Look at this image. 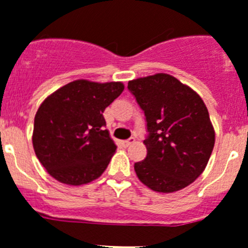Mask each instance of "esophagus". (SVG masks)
Instances as JSON below:
<instances>
[{
    "mask_svg": "<svg viewBox=\"0 0 248 248\" xmlns=\"http://www.w3.org/2000/svg\"><path fill=\"white\" fill-rule=\"evenodd\" d=\"M122 143H124V146L128 147V146H131V145H134L135 139H128V140H124V141H122Z\"/></svg>",
    "mask_w": 248,
    "mask_h": 248,
    "instance_id": "esophagus-1",
    "label": "esophagus"
}]
</instances>
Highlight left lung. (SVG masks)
Listing matches in <instances>:
<instances>
[{"label": "left lung", "mask_w": 248, "mask_h": 248, "mask_svg": "<svg viewBox=\"0 0 248 248\" xmlns=\"http://www.w3.org/2000/svg\"><path fill=\"white\" fill-rule=\"evenodd\" d=\"M128 89L145 112L147 155L135 164L137 178L157 193H174L204 171L216 132L198 93L166 73L137 78Z\"/></svg>", "instance_id": "8db88e82"}]
</instances>
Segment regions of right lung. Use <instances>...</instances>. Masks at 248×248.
Wrapping results in <instances>:
<instances>
[{"instance_id": "add662e5", "label": "right lung", "mask_w": 248, "mask_h": 248, "mask_svg": "<svg viewBox=\"0 0 248 248\" xmlns=\"http://www.w3.org/2000/svg\"><path fill=\"white\" fill-rule=\"evenodd\" d=\"M124 89L122 82L77 79L44 99L35 114L32 146L49 175L78 186L103 174L117 149L105 130L103 112Z\"/></svg>"}]
</instances>
